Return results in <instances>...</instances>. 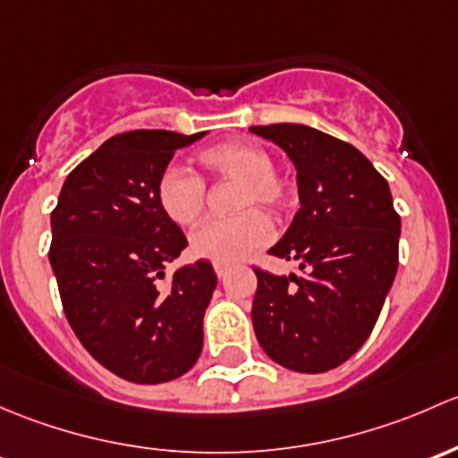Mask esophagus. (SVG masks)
Segmentation results:
<instances>
[{"label":"esophagus","mask_w":458,"mask_h":458,"mask_svg":"<svg viewBox=\"0 0 458 458\" xmlns=\"http://www.w3.org/2000/svg\"><path fill=\"white\" fill-rule=\"evenodd\" d=\"M216 276H218L220 280H225V277H227V268H225L223 264H216Z\"/></svg>","instance_id":"obj_1"}]
</instances>
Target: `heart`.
Returning <instances> with one entry per match:
<instances>
[{"label": "heart", "mask_w": 458, "mask_h": 458, "mask_svg": "<svg viewBox=\"0 0 458 458\" xmlns=\"http://www.w3.org/2000/svg\"><path fill=\"white\" fill-rule=\"evenodd\" d=\"M198 163L209 176L238 178L242 185L235 209L267 205L280 211L291 202V182L273 169V157L253 140H231L205 149ZM205 182L185 167H167L157 182V202L178 227H191L205 209ZM273 225L260 209H247L231 218H216L191 235V253L223 267L247 260L271 240Z\"/></svg>", "instance_id": "heart-1"}]
</instances>
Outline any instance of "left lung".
Listing matches in <instances>:
<instances>
[{"instance_id":"1","label":"left lung","mask_w":458,"mask_h":458,"mask_svg":"<svg viewBox=\"0 0 458 458\" xmlns=\"http://www.w3.org/2000/svg\"><path fill=\"white\" fill-rule=\"evenodd\" d=\"M298 172L300 211L271 256L300 276L256 268L251 322L262 351L295 372H327L369 339L399 264L402 218L386 178L352 145L309 125H253Z\"/></svg>"}]
</instances>
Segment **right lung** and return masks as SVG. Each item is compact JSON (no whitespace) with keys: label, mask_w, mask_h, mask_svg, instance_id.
<instances>
[{"label":"right lung","mask_w":458,"mask_h":458,"mask_svg":"<svg viewBox=\"0 0 458 458\" xmlns=\"http://www.w3.org/2000/svg\"><path fill=\"white\" fill-rule=\"evenodd\" d=\"M205 134L112 136L70 172L50 216V267L65 318L98 364L134 384L176 379L202 351V318L218 277L198 260L158 289L157 277L187 238L160 211L157 182L174 152Z\"/></svg>","instance_id":"add662e5"}]
</instances>
